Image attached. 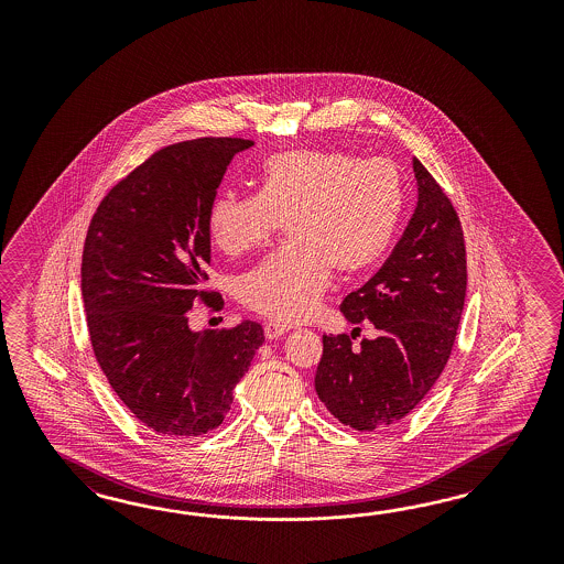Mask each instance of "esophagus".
<instances>
[{"label":"esophagus","instance_id":"1","mask_svg":"<svg viewBox=\"0 0 564 564\" xmlns=\"http://www.w3.org/2000/svg\"><path fill=\"white\" fill-rule=\"evenodd\" d=\"M285 333H288V326L285 325H279V323H273V321L264 323V337L267 339H279Z\"/></svg>","mask_w":564,"mask_h":564}]
</instances>
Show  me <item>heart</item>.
Masks as SVG:
<instances>
[{
	"mask_svg": "<svg viewBox=\"0 0 564 564\" xmlns=\"http://www.w3.org/2000/svg\"><path fill=\"white\" fill-rule=\"evenodd\" d=\"M403 182L393 163L356 154L293 149L271 154L258 194L221 192L206 215L213 243L241 257L288 223L291 250L260 262L238 281L239 302L279 325L304 323L325 295L330 269L368 271L393 241Z\"/></svg>",
	"mask_w": 564,
	"mask_h": 564,
	"instance_id": "1",
	"label": "heart"
}]
</instances>
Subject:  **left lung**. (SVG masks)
<instances>
[{"label":"left lung","instance_id":"left-lung-1","mask_svg":"<svg viewBox=\"0 0 564 564\" xmlns=\"http://www.w3.org/2000/svg\"><path fill=\"white\" fill-rule=\"evenodd\" d=\"M417 206L380 271L343 300L354 325L370 321L376 339L323 335L314 387L341 424L372 432L403 420L434 387L451 358L467 290L457 210L413 159Z\"/></svg>","mask_w":564,"mask_h":564}]
</instances>
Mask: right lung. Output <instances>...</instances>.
I'll list each match as a JSON object with an SVG mask.
<instances>
[{
  "label": "right lung",
  "instance_id": "obj_1",
  "mask_svg": "<svg viewBox=\"0 0 564 564\" xmlns=\"http://www.w3.org/2000/svg\"><path fill=\"white\" fill-rule=\"evenodd\" d=\"M254 142L196 138L170 144L97 206L83 252V302L95 358L111 389L144 426L173 438L221 426L248 372L262 326H188L210 262L208 206L234 154Z\"/></svg>",
  "mask_w": 564,
  "mask_h": 564
}]
</instances>
